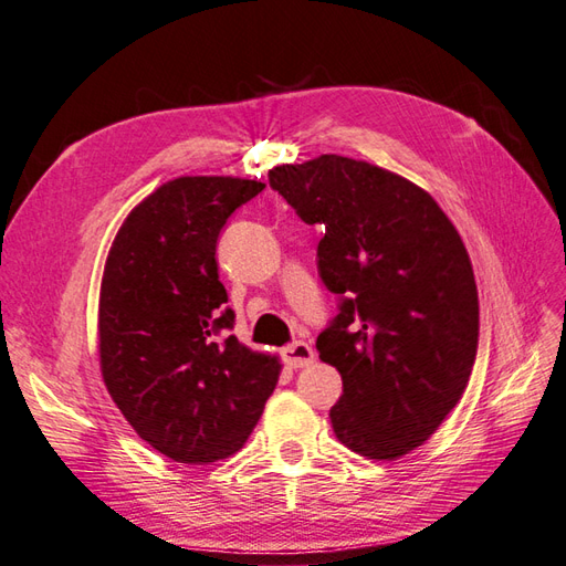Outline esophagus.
Returning <instances> with one entry per match:
<instances>
[{
    "mask_svg": "<svg viewBox=\"0 0 566 566\" xmlns=\"http://www.w3.org/2000/svg\"><path fill=\"white\" fill-rule=\"evenodd\" d=\"M283 361L290 368H304L314 361V347L310 342H293V345L283 349Z\"/></svg>",
    "mask_w": 566,
    "mask_h": 566,
    "instance_id": "obj_1",
    "label": "esophagus"
}]
</instances>
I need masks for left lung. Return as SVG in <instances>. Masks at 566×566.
Returning <instances> with one entry per match:
<instances>
[{"label":"left lung","mask_w":566,"mask_h":566,"mask_svg":"<svg viewBox=\"0 0 566 566\" xmlns=\"http://www.w3.org/2000/svg\"><path fill=\"white\" fill-rule=\"evenodd\" d=\"M269 186L325 231L316 264L339 314L316 349L342 375L335 437L373 460L413 451L460 401L476 356V283L455 227L420 186L364 160L281 165Z\"/></svg>","instance_id":"left-lung-1"}]
</instances>
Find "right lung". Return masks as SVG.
<instances>
[{
    "label": "right lung",
    "mask_w": 566,
    "mask_h": 566,
    "mask_svg": "<svg viewBox=\"0 0 566 566\" xmlns=\"http://www.w3.org/2000/svg\"><path fill=\"white\" fill-rule=\"evenodd\" d=\"M262 181L179 177L136 205L101 281L98 354L113 401L148 447L186 465L233 455L276 387V356L231 335L217 271L227 219Z\"/></svg>",
    "instance_id": "obj_1"
}]
</instances>
